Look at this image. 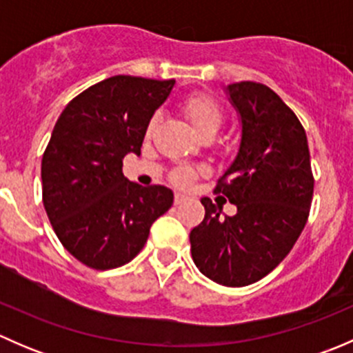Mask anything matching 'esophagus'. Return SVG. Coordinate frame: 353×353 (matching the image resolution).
Here are the masks:
<instances>
[{"label": "esophagus", "instance_id": "1", "mask_svg": "<svg viewBox=\"0 0 353 353\" xmlns=\"http://www.w3.org/2000/svg\"><path fill=\"white\" fill-rule=\"evenodd\" d=\"M188 199V196L186 194H183V193H176V196H174V203H176V205H181V203H184Z\"/></svg>", "mask_w": 353, "mask_h": 353}]
</instances>
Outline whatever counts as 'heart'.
Returning <instances> with one entry per match:
<instances>
[{
    "mask_svg": "<svg viewBox=\"0 0 353 353\" xmlns=\"http://www.w3.org/2000/svg\"><path fill=\"white\" fill-rule=\"evenodd\" d=\"M184 114L188 116V119L191 121V124L194 126V130L198 131L199 134L206 137L210 133H216L219 128L222 126V110H220L219 105L208 97H193L184 104ZM157 119H152L150 126H148V131H152L155 128ZM198 170L193 169V167L181 165L174 170L172 179L177 186H190L191 183L196 177Z\"/></svg>",
    "mask_w": 353,
    "mask_h": 353,
    "instance_id": "1",
    "label": "heart"
}]
</instances>
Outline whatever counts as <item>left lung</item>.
Returning <instances> with one entry per match:
<instances>
[{"instance_id":"8db88e82","label":"left lung","mask_w":353,"mask_h":353,"mask_svg":"<svg viewBox=\"0 0 353 353\" xmlns=\"http://www.w3.org/2000/svg\"><path fill=\"white\" fill-rule=\"evenodd\" d=\"M227 95L241 116V145L219 179L216 194L237 206L232 216L201 198L205 219L190 234L199 272L225 287L254 283L297 243L314 191L307 137L301 121L270 87L239 81Z\"/></svg>"}]
</instances>
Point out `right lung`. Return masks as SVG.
Listing matches in <instances>:
<instances>
[{
    "mask_svg": "<svg viewBox=\"0 0 353 353\" xmlns=\"http://www.w3.org/2000/svg\"><path fill=\"white\" fill-rule=\"evenodd\" d=\"M174 83L110 77L77 95L56 121L42 155V201L58 239L88 268L130 263L172 206L169 188L128 181L123 159L141 154L148 123Z\"/></svg>",
    "mask_w": 353,
    "mask_h": 353,
    "instance_id": "right-lung-1",
    "label": "right lung"
}]
</instances>
